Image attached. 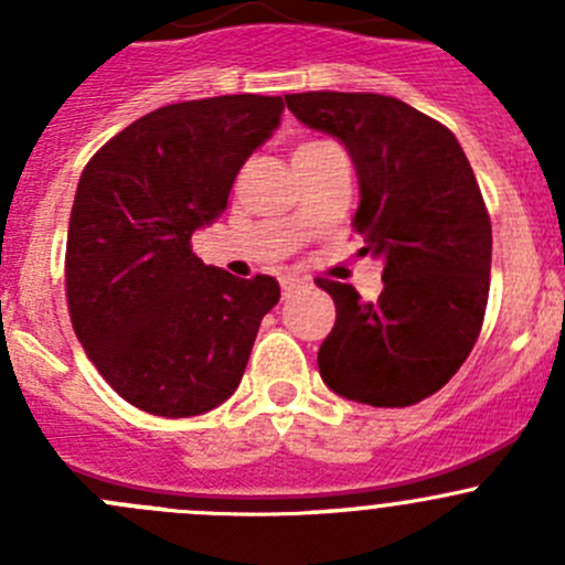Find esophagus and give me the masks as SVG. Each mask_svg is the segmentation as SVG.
Masks as SVG:
<instances>
[{
  "instance_id": "1",
  "label": "esophagus",
  "mask_w": 565,
  "mask_h": 565,
  "mask_svg": "<svg viewBox=\"0 0 565 565\" xmlns=\"http://www.w3.org/2000/svg\"><path fill=\"white\" fill-rule=\"evenodd\" d=\"M300 289V281H295V278H281V292L284 298H289L292 292H298Z\"/></svg>"
}]
</instances>
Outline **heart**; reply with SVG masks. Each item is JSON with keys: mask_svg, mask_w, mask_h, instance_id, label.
I'll return each instance as SVG.
<instances>
[{"mask_svg": "<svg viewBox=\"0 0 565 565\" xmlns=\"http://www.w3.org/2000/svg\"><path fill=\"white\" fill-rule=\"evenodd\" d=\"M319 141H309V145H303V147H298V150H306V147H317Z\"/></svg>", "mask_w": 565, "mask_h": 565, "instance_id": "heart-1", "label": "heart"}]
</instances>
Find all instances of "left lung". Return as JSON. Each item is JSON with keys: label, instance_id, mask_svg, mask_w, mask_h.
Returning <instances> with one entry per match:
<instances>
[{"label": "left lung", "instance_id": "1", "mask_svg": "<svg viewBox=\"0 0 565 565\" xmlns=\"http://www.w3.org/2000/svg\"><path fill=\"white\" fill-rule=\"evenodd\" d=\"M311 130L347 147L361 188L352 218L383 262V292L319 281L335 324L317 352L324 385L350 402L409 407L440 391L481 333L492 224L457 136L404 100L374 93L284 95Z\"/></svg>", "mask_w": 565, "mask_h": 565}]
</instances>
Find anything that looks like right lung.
Returning a JSON list of instances; mask_svg holds the SVG:
<instances>
[{"instance_id": "right-lung-1", "label": "right lung", "mask_w": 565, "mask_h": 565, "mask_svg": "<svg viewBox=\"0 0 565 565\" xmlns=\"http://www.w3.org/2000/svg\"><path fill=\"white\" fill-rule=\"evenodd\" d=\"M281 111L278 95L156 108L82 172L65 254L71 322L106 383L145 413L191 418L224 404L281 298L276 278H235L191 250Z\"/></svg>"}]
</instances>
